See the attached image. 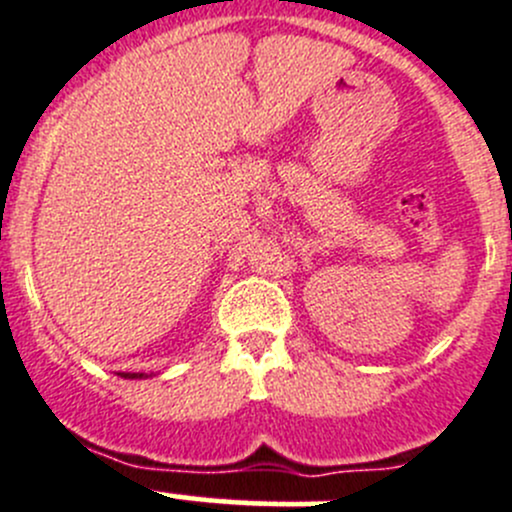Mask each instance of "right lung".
<instances>
[{
    "label": "right lung",
    "instance_id": "right-lung-1",
    "mask_svg": "<svg viewBox=\"0 0 512 512\" xmlns=\"http://www.w3.org/2000/svg\"><path fill=\"white\" fill-rule=\"evenodd\" d=\"M124 378H146V373H121Z\"/></svg>",
    "mask_w": 512,
    "mask_h": 512
}]
</instances>
